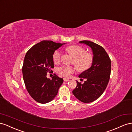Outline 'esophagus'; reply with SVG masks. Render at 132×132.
I'll use <instances>...</instances> for the list:
<instances>
[{
    "label": "esophagus",
    "mask_w": 132,
    "mask_h": 132,
    "mask_svg": "<svg viewBox=\"0 0 132 132\" xmlns=\"http://www.w3.org/2000/svg\"><path fill=\"white\" fill-rule=\"evenodd\" d=\"M63 81H65V82H67V81H69V79L66 78H63Z\"/></svg>",
    "instance_id": "34e87169"
}]
</instances>
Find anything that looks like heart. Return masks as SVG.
Wrapping results in <instances>:
<instances>
[{"label":"heart","instance_id":"heart-1","mask_svg":"<svg viewBox=\"0 0 132 132\" xmlns=\"http://www.w3.org/2000/svg\"><path fill=\"white\" fill-rule=\"evenodd\" d=\"M66 51L73 57V63L80 71L88 70L91 66L93 62V55L90 52H85L84 47L78 45H71L66 48ZM61 52L55 50L52 55V59L55 63H58L61 59ZM76 68L73 66H63L57 69V72L65 77H70L73 74Z\"/></svg>","mask_w":132,"mask_h":132}]
</instances>
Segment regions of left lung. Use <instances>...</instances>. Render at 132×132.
<instances>
[{
  "instance_id": "left-lung-1",
  "label": "left lung",
  "mask_w": 132,
  "mask_h": 132,
  "mask_svg": "<svg viewBox=\"0 0 132 132\" xmlns=\"http://www.w3.org/2000/svg\"><path fill=\"white\" fill-rule=\"evenodd\" d=\"M79 43L91 48L93 62L89 69L78 76L81 79L86 78L87 80L83 84L76 81L77 86L72 93L82 102L90 103L98 98L107 87L111 71V60L106 51L100 45L88 40Z\"/></svg>"
}]
</instances>
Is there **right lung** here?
<instances>
[{
    "mask_svg": "<svg viewBox=\"0 0 132 132\" xmlns=\"http://www.w3.org/2000/svg\"><path fill=\"white\" fill-rule=\"evenodd\" d=\"M63 44L43 40L34 45L25 55L22 68L24 81L29 95L37 102H50L62 84L63 78L56 74L52 80L46 75L54 67L52 55Z\"/></svg>",
    "mask_w": 132,
    "mask_h": 132,
    "instance_id": "right-lung-1",
    "label": "right lung"
}]
</instances>
